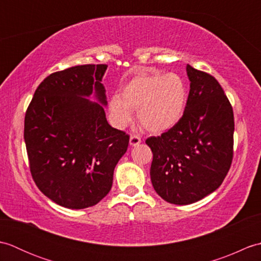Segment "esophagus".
I'll list each match as a JSON object with an SVG mask.
<instances>
[{"label":"esophagus","instance_id":"obj_1","mask_svg":"<svg viewBox=\"0 0 261 261\" xmlns=\"http://www.w3.org/2000/svg\"><path fill=\"white\" fill-rule=\"evenodd\" d=\"M129 142H130V146H132V147L138 146V145H140V143H141V138L138 137V136H131Z\"/></svg>","mask_w":261,"mask_h":261}]
</instances>
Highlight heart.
<instances>
[{
	"mask_svg": "<svg viewBox=\"0 0 261 261\" xmlns=\"http://www.w3.org/2000/svg\"><path fill=\"white\" fill-rule=\"evenodd\" d=\"M187 87L176 73H139L110 99L109 111L116 127H124L137 110V120L151 134L174 127L185 112Z\"/></svg>",
	"mask_w": 261,
	"mask_h": 261,
	"instance_id": "1",
	"label": "heart"
}]
</instances>
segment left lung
<instances>
[{
  "instance_id": "left-lung-1",
  "label": "left lung",
  "mask_w": 261,
  "mask_h": 261,
  "mask_svg": "<svg viewBox=\"0 0 261 261\" xmlns=\"http://www.w3.org/2000/svg\"><path fill=\"white\" fill-rule=\"evenodd\" d=\"M190 94L180 121L146 140L153 153L150 178L166 202L187 205L222 184L233 157V110L213 76L186 66Z\"/></svg>"
}]
</instances>
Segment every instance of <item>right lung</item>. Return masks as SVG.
Wrapping results in <instances>:
<instances>
[{
    "instance_id": "right-lung-1",
    "label": "right lung",
    "mask_w": 261,
    "mask_h": 261,
    "mask_svg": "<svg viewBox=\"0 0 261 261\" xmlns=\"http://www.w3.org/2000/svg\"><path fill=\"white\" fill-rule=\"evenodd\" d=\"M107 65L56 71L38 86L24 118L32 178L60 206L81 210L108 195L129 136L111 126L102 79ZM94 95L96 102L88 99Z\"/></svg>"
}]
</instances>
